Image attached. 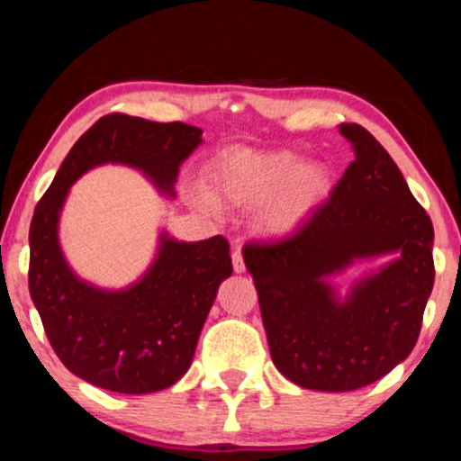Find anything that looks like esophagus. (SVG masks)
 Here are the masks:
<instances>
[{
	"label": "esophagus",
	"mask_w": 461,
	"mask_h": 461,
	"mask_svg": "<svg viewBox=\"0 0 461 461\" xmlns=\"http://www.w3.org/2000/svg\"><path fill=\"white\" fill-rule=\"evenodd\" d=\"M232 268H235V273H243V270H245V262H243L241 249L232 251Z\"/></svg>",
	"instance_id": "34e87169"
}]
</instances>
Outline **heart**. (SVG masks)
Wrapping results in <instances>:
<instances>
[{"mask_svg":"<svg viewBox=\"0 0 461 461\" xmlns=\"http://www.w3.org/2000/svg\"><path fill=\"white\" fill-rule=\"evenodd\" d=\"M210 182L213 197L229 205L256 207L279 194L264 213V229L273 235L295 229L330 188L325 167L302 166L285 150H237L212 169Z\"/></svg>","mask_w":461,"mask_h":461,"instance_id":"1","label":"heart"}]
</instances>
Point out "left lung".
<instances>
[{
	"label": "left lung",
	"mask_w": 461,
	"mask_h": 461,
	"mask_svg": "<svg viewBox=\"0 0 461 461\" xmlns=\"http://www.w3.org/2000/svg\"><path fill=\"white\" fill-rule=\"evenodd\" d=\"M339 134L355 161L331 197L292 235L243 248L273 363L287 380L321 393L363 388L405 361L434 285L430 216L363 125L342 123ZM393 250L402 256L344 303L324 281L355 259Z\"/></svg>",
	"instance_id": "1"
}]
</instances>
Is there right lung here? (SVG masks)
Instances as JSON below:
<instances>
[{"instance_id": "right-lung-1", "label": "right lung", "mask_w": 461, "mask_h": 461, "mask_svg": "<svg viewBox=\"0 0 461 461\" xmlns=\"http://www.w3.org/2000/svg\"><path fill=\"white\" fill-rule=\"evenodd\" d=\"M203 130L111 113L68 150L35 207L29 229V292L62 365L94 386L122 394L169 388L191 367L199 333L220 283L232 275L222 235L185 243L161 235L153 267L136 285L104 292L68 268L59 245V218L68 188L87 169L125 163L161 193L174 194L180 163Z\"/></svg>"}]
</instances>
